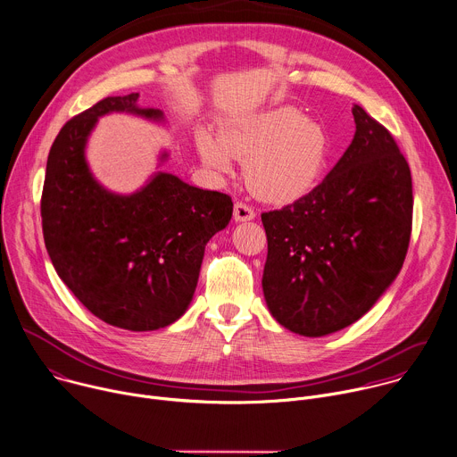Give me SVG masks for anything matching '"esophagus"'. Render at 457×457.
<instances>
[{
	"label": "esophagus",
	"instance_id": "34e87169",
	"mask_svg": "<svg viewBox=\"0 0 457 457\" xmlns=\"http://www.w3.org/2000/svg\"><path fill=\"white\" fill-rule=\"evenodd\" d=\"M233 217L237 222H245V220H253L256 217L254 210L245 204V203H237L235 204V212H233Z\"/></svg>",
	"mask_w": 457,
	"mask_h": 457
}]
</instances>
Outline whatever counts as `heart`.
Returning <instances> with one entry per match:
<instances>
[{"label": "heart", "instance_id": "b5f03b06", "mask_svg": "<svg viewBox=\"0 0 457 457\" xmlns=\"http://www.w3.org/2000/svg\"><path fill=\"white\" fill-rule=\"evenodd\" d=\"M195 143L203 163L217 172H231V158L245 162L249 188L270 203L307 195L321 179L332 148L320 123L287 105L229 125L220 139L201 130Z\"/></svg>", "mask_w": 457, "mask_h": 457}]
</instances>
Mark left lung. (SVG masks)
I'll use <instances>...</instances> for the list:
<instances>
[{
  "label": "left lung",
  "mask_w": 457,
  "mask_h": 457,
  "mask_svg": "<svg viewBox=\"0 0 457 457\" xmlns=\"http://www.w3.org/2000/svg\"><path fill=\"white\" fill-rule=\"evenodd\" d=\"M355 136L312 192L262 213L263 295L287 330L321 337L361 320L398 276L412 226L409 165L361 105Z\"/></svg>",
  "instance_id": "1"
}]
</instances>
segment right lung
Masks as SVG:
<instances>
[{"mask_svg":"<svg viewBox=\"0 0 457 457\" xmlns=\"http://www.w3.org/2000/svg\"><path fill=\"white\" fill-rule=\"evenodd\" d=\"M137 98L107 96L64 123L48 154L41 217L50 260L82 305L107 325L150 332L187 312L204 247L231 220L233 203L167 172L130 195L93 178L84 150L100 116L163 120L160 109L137 107Z\"/></svg>","mask_w":457,"mask_h":457,"instance_id":"right-lung-1","label":"right lung"}]
</instances>
